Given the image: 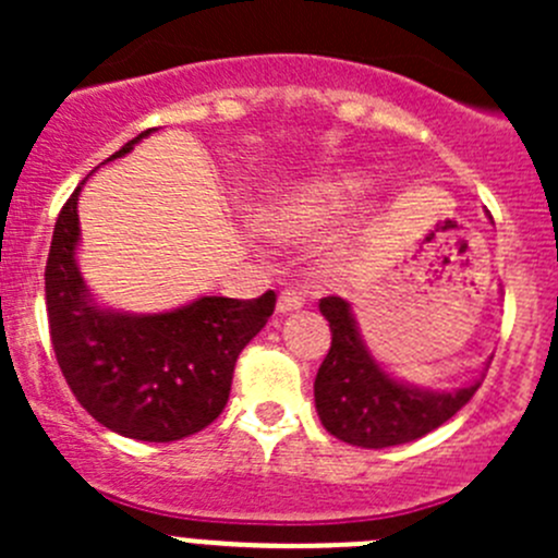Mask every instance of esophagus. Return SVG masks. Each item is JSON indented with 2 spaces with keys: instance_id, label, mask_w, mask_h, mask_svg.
<instances>
[{
  "instance_id": "34e87169",
  "label": "esophagus",
  "mask_w": 558,
  "mask_h": 558,
  "mask_svg": "<svg viewBox=\"0 0 558 558\" xmlns=\"http://www.w3.org/2000/svg\"><path fill=\"white\" fill-rule=\"evenodd\" d=\"M300 307H305V296L300 294L296 289H286L283 294L278 296V313H294L300 311Z\"/></svg>"
}]
</instances>
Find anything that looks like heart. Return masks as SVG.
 Instances as JSON below:
<instances>
[{"label":"heart","mask_w":558,"mask_h":558,"mask_svg":"<svg viewBox=\"0 0 558 558\" xmlns=\"http://www.w3.org/2000/svg\"><path fill=\"white\" fill-rule=\"evenodd\" d=\"M359 194H362V180L351 174L302 183L269 202L262 213V223L280 240L291 243L313 240L335 227L351 210Z\"/></svg>","instance_id":"1"}]
</instances>
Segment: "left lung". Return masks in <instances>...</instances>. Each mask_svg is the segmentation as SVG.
Listing matches in <instances>:
<instances>
[{
    "label": "left lung",
    "mask_w": 558,
    "mask_h": 558,
    "mask_svg": "<svg viewBox=\"0 0 558 558\" xmlns=\"http://www.w3.org/2000/svg\"><path fill=\"white\" fill-rule=\"evenodd\" d=\"M331 348L315 375V410L329 435L359 448L413 442L453 418L481 380L453 391L410 386L388 375L362 340L356 315L342 296H324Z\"/></svg>",
    "instance_id": "left-lung-1"
}]
</instances>
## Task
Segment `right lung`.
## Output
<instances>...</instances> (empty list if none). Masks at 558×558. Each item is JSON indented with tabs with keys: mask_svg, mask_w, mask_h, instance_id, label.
Wrapping results in <instances>:
<instances>
[{
	"mask_svg": "<svg viewBox=\"0 0 558 558\" xmlns=\"http://www.w3.org/2000/svg\"><path fill=\"white\" fill-rule=\"evenodd\" d=\"M154 129L107 161L126 156ZM86 183V180H83ZM56 218L45 264L50 342L66 386L88 415L123 437L172 442L221 415L240 351L275 311V291L258 300L199 296L167 313H121L99 305L77 267V196Z\"/></svg>",
	"mask_w": 558,
	"mask_h": 558,
	"instance_id": "1",
	"label": "right lung"
}]
</instances>
